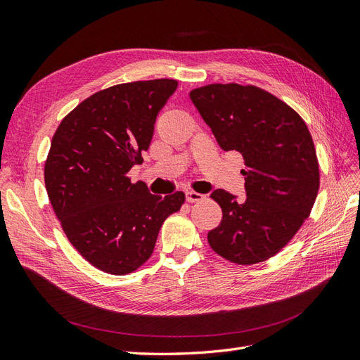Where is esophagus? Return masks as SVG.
Returning a JSON list of instances; mask_svg holds the SVG:
<instances>
[{
  "mask_svg": "<svg viewBox=\"0 0 360 360\" xmlns=\"http://www.w3.org/2000/svg\"><path fill=\"white\" fill-rule=\"evenodd\" d=\"M186 198H187L188 202H200V200L205 199V196L202 195V193H198V191H187Z\"/></svg>",
  "mask_w": 360,
  "mask_h": 360,
  "instance_id": "obj_1",
  "label": "esophagus"
}]
</instances>
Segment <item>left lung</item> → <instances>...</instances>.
Listing matches in <instances>:
<instances>
[{"instance_id":"1","label":"left lung","mask_w":360,"mask_h":360,"mask_svg":"<svg viewBox=\"0 0 360 360\" xmlns=\"http://www.w3.org/2000/svg\"><path fill=\"white\" fill-rule=\"evenodd\" d=\"M193 105L225 152L245 160L246 199L213 191L222 222L208 243L225 260L250 266L271 259L310 216L319 164L307 124L297 110L254 85L211 84L190 91Z\"/></svg>"}]
</instances>
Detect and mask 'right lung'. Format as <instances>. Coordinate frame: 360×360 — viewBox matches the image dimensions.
<instances>
[{
    "label": "right lung",
    "mask_w": 360,
    "mask_h": 360,
    "mask_svg": "<svg viewBox=\"0 0 360 360\" xmlns=\"http://www.w3.org/2000/svg\"><path fill=\"white\" fill-rule=\"evenodd\" d=\"M178 88L173 79L101 89L71 110L53 135L44 179L63 233L97 269L124 275L150 259L164 220L186 195H150L127 176L149 149L155 120Z\"/></svg>",
    "instance_id": "obj_1"
}]
</instances>
